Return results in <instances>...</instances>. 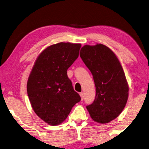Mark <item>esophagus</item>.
Wrapping results in <instances>:
<instances>
[{
	"instance_id": "esophagus-1",
	"label": "esophagus",
	"mask_w": 149,
	"mask_h": 149,
	"mask_svg": "<svg viewBox=\"0 0 149 149\" xmlns=\"http://www.w3.org/2000/svg\"><path fill=\"white\" fill-rule=\"evenodd\" d=\"M79 95H80L81 99V100H84V93H83V92L80 93H79Z\"/></svg>"
}]
</instances>
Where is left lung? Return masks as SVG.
<instances>
[{
	"label": "left lung",
	"instance_id": "left-lung-1",
	"mask_svg": "<svg viewBox=\"0 0 149 149\" xmlns=\"http://www.w3.org/2000/svg\"><path fill=\"white\" fill-rule=\"evenodd\" d=\"M80 57L91 72L96 87L95 99L86 107L92 119L99 123L114 120L128 99L129 87L120 61L108 47L85 45Z\"/></svg>",
	"mask_w": 149,
	"mask_h": 149
}]
</instances>
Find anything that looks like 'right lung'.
I'll list each match as a JSON object with an SVG mask.
<instances>
[{"label":"right lung","instance_id":"add662e5","mask_svg":"<svg viewBox=\"0 0 149 149\" xmlns=\"http://www.w3.org/2000/svg\"><path fill=\"white\" fill-rule=\"evenodd\" d=\"M81 47L70 42L50 45L37 57L29 75L27 91L30 103L35 114L49 125L62 123L81 100L67 75Z\"/></svg>","mask_w":149,"mask_h":149}]
</instances>
